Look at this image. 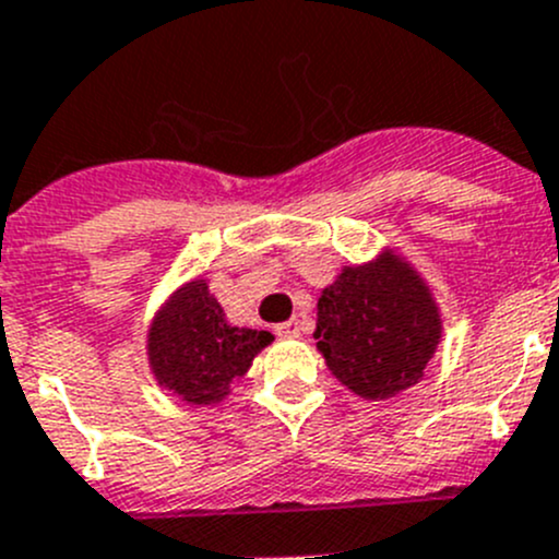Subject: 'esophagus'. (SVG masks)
I'll list each match as a JSON object with an SVG mask.
<instances>
[{"instance_id": "34e87169", "label": "esophagus", "mask_w": 559, "mask_h": 559, "mask_svg": "<svg viewBox=\"0 0 559 559\" xmlns=\"http://www.w3.org/2000/svg\"><path fill=\"white\" fill-rule=\"evenodd\" d=\"M275 333H278L281 338H297V335L302 333V328H300V319H289V322L278 324V328H275Z\"/></svg>"}]
</instances>
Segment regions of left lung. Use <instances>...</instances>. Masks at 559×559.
Here are the masks:
<instances>
[{
    "mask_svg": "<svg viewBox=\"0 0 559 559\" xmlns=\"http://www.w3.org/2000/svg\"><path fill=\"white\" fill-rule=\"evenodd\" d=\"M317 338L330 371L362 399H390L424 377L442 338L437 302L393 253L344 267L319 297Z\"/></svg>",
    "mask_w": 559,
    "mask_h": 559,
    "instance_id": "obj_1",
    "label": "left lung"
}]
</instances>
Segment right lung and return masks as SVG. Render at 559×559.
Here are the masks:
<instances>
[{"instance_id":"1","label":"right lung","mask_w":559,"mask_h":559,"mask_svg":"<svg viewBox=\"0 0 559 559\" xmlns=\"http://www.w3.org/2000/svg\"><path fill=\"white\" fill-rule=\"evenodd\" d=\"M273 341L267 330L235 328L202 278L171 295L147 335L150 368L158 384L188 404H215Z\"/></svg>"}]
</instances>
